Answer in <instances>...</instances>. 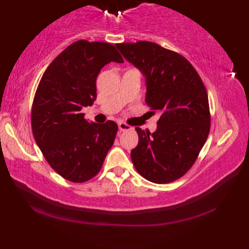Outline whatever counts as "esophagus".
<instances>
[{"mask_svg":"<svg viewBox=\"0 0 249 249\" xmlns=\"http://www.w3.org/2000/svg\"><path fill=\"white\" fill-rule=\"evenodd\" d=\"M119 129L121 131H124V130H131L133 127H131L130 125H127L126 123H123V122H120L119 123Z\"/></svg>","mask_w":249,"mask_h":249,"instance_id":"1","label":"esophagus"}]
</instances>
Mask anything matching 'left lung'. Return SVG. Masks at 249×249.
<instances>
[{
	"label": "left lung",
	"mask_w": 249,
	"mask_h": 249,
	"mask_svg": "<svg viewBox=\"0 0 249 249\" xmlns=\"http://www.w3.org/2000/svg\"><path fill=\"white\" fill-rule=\"evenodd\" d=\"M116 47L145 76V103L160 114L155 133L136 127L139 142L131 150V160L147 181L171 183L193 167L208 139L206 89L195 67L178 52L145 40Z\"/></svg>",
	"instance_id": "8db88e82"
}]
</instances>
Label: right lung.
<instances>
[{"instance_id": "obj_1", "label": "right lung", "mask_w": 249, "mask_h": 249, "mask_svg": "<svg viewBox=\"0 0 249 249\" xmlns=\"http://www.w3.org/2000/svg\"><path fill=\"white\" fill-rule=\"evenodd\" d=\"M110 62L123 63L113 45L81 39L47 67L32 105L31 124L46 160L62 178L83 183L100 171L118 124L88 122L81 109L96 99V78Z\"/></svg>"}]
</instances>
